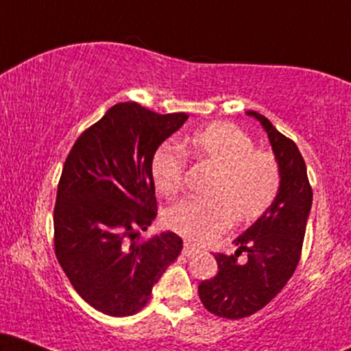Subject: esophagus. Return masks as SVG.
Returning <instances> with one entry per match:
<instances>
[{"instance_id": "1", "label": "esophagus", "mask_w": 351, "mask_h": 351, "mask_svg": "<svg viewBox=\"0 0 351 351\" xmlns=\"http://www.w3.org/2000/svg\"><path fill=\"white\" fill-rule=\"evenodd\" d=\"M198 252V249L195 247V245L193 244H188V243H184L183 244V256H193V254H196Z\"/></svg>"}]
</instances>
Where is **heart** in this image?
<instances>
[{"instance_id":"1","label":"heart","mask_w":351,"mask_h":351,"mask_svg":"<svg viewBox=\"0 0 351 351\" xmlns=\"http://www.w3.org/2000/svg\"><path fill=\"white\" fill-rule=\"evenodd\" d=\"M186 150L196 162L213 168L209 199H183L165 211V224L193 243H208L237 223H251L269 211L282 186L277 156L254 148L252 138L234 123L215 122L188 138ZM186 171L183 150L163 143L152 158V178L165 196L180 191Z\"/></svg>"}]
</instances>
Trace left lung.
<instances>
[{
	"label": "left lung",
	"instance_id": "obj_1",
	"mask_svg": "<svg viewBox=\"0 0 351 351\" xmlns=\"http://www.w3.org/2000/svg\"><path fill=\"white\" fill-rule=\"evenodd\" d=\"M247 115L259 120L267 132L280 163L282 186L269 211L234 241L239 249L232 256L215 254L217 274L198 285L204 308L229 320L264 308L295 272L313 196L307 167L293 140L282 135L259 112L247 110ZM243 252L248 257L241 263Z\"/></svg>",
	"mask_w": 351,
	"mask_h": 351
}]
</instances>
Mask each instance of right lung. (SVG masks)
<instances>
[{"mask_svg":"<svg viewBox=\"0 0 351 351\" xmlns=\"http://www.w3.org/2000/svg\"><path fill=\"white\" fill-rule=\"evenodd\" d=\"M188 115H160L122 102L72 145L58 184L54 251L75 292L90 307L127 317L148 304L153 285L183 241L162 232L138 243L156 216L152 158Z\"/></svg>","mask_w":351,"mask_h":351,"instance_id":"1","label":"right lung"}]
</instances>
